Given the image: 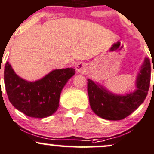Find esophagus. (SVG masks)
<instances>
[{
  "instance_id": "34e87169",
  "label": "esophagus",
  "mask_w": 154,
  "mask_h": 154,
  "mask_svg": "<svg viewBox=\"0 0 154 154\" xmlns=\"http://www.w3.org/2000/svg\"><path fill=\"white\" fill-rule=\"evenodd\" d=\"M75 69L78 72H84L86 69H85V65L83 63H78L75 65Z\"/></svg>"
}]
</instances>
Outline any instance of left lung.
<instances>
[{"label": "left lung", "mask_w": 154, "mask_h": 154, "mask_svg": "<svg viewBox=\"0 0 154 154\" xmlns=\"http://www.w3.org/2000/svg\"><path fill=\"white\" fill-rule=\"evenodd\" d=\"M154 72V68H153ZM150 59L145 58L136 80V90L125 95H117L91 79H88V92L93 111L101 118L121 120L135 111L144 102L150 82Z\"/></svg>", "instance_id": "obj_1"}]
</instances>
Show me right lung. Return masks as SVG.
Masks as SVG:
<instances>
[{
    "label": "right lung",
    "instance_id": "1",
    "mask_svg": "<svg viewBox=\"0 0 154 154\" xmlns=\"http://www.w3.org/2000/svg\"><path fill=\"white\" fill-rule=\"evenodd\" d=\"M75 73L73 68L54 69L39 80L29 82L18 76L7 61L4 84L9 100L17 110L28 116L42 119L58 110L61 90Z\"/></svg>",
    "mask_w": 154,
    "mask_h": 154
}]
</instances>
